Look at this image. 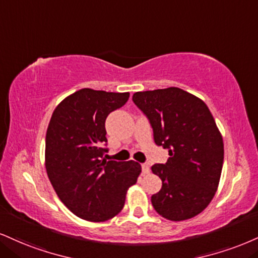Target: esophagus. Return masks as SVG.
Segmentation results:
<instances>
[{"label":"esophagus","instance_id":"obj_1","mask_svg":"<svg viewBox=\"0 0 258 258\" xmlns=\"http://www.w3.org/2000/svg\"><path fill=\"white\" fill-rule=\"evenodd\" d=\"M142 172L143 174H148V173L150 172V166H149V163H142Z\"/></svg>","mask_w":258,"mask_h":258}]
</instances>
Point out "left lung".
<instances>
[{
  "label": "left lung",
  "mask_w": 258,
  "mask_h": 258,
  "mask_svg": "<svg viewBox=\"0 0 258 258\" xmlns=\"http://www.w3.org/2000/svg\"><path fill=\"white\" fill-rule=\"evenodd\" d=\"M147 116L154 142L168 150L166 163L151 167L162 180L151 196L163 218L182 221L203 212L218 190L223 163V142L209 108L179 88L136 92L132 97Z\"/></svg>",
  "instance_id": "left-lung-1"
}]
</instances>
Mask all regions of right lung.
Returning a JSON list of instances; mask_svg holds the SVG:
<instances>
[{
	"instance_id": "right-lung-1",
	"label": "right lung",
	"mask_w": 258,
	"mask_h": 258,
	"mask_svg": "<svg viewBox=\"0 0 258 258\" xmlns=\"http://www.w3.org/2000/svg\"><path fill=\"white\" fill-rule=\"evenodd\" d=\"M128 92L82 89L52 113L45 137V168L68 209L88 221H107L125 204L141 164L107 161L105 119L128 101Z\"/></svg>"
}]
</instances>
